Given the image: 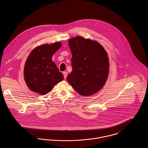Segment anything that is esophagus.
<instances>
[{
    "mask_svg": "<svg viewBox=\"0 0 148 148\" xmlns=\"http://www.w3.org/2000/svg\"><path fill=\"white\" fill-rule=\"evenodd\" d=\"M64 77V79H65L66 78V76L68 75V73L66 72H63Z\"/></svg>",
    "mask_w": 148,
    "mask_h": 148,
    "instance_id": "obj_1",
    "label": "esophagus"
}]
</instances>
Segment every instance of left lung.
Returning <instances> with one entry per match:
<instances>
[{
	"label": "left lung",
	"mask_w": 148,
	"mask_h": 148,
	"mask_svg": "<svg viewBox=\"0 0 148 148\" xmlns=\"http://www.w3.org/2000/svg\"><path fill=\"white\" fill-rule=\"evenodd\" d=\"M68 44L72 71L67 76V81L82 96L97 92L106 84L109 73L106 50L99 42L81 36L71 39Z\"/></svg>",
	"instance_id": "8db88e82"
}]
</instances>
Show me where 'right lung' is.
Returning a JSON list of instances; mask_svg holds the SVG:
<instances>
[{
  "mask_svg": "<svg viewBox=\"0 0 148 148\" xmlns=\"http://www.w3.org/2000/svg\"><path fill=\"white\" fill-rule=\"evenodd\" d=\"M62 46L60 42L43 44L34 49L24 66V80L32 91L45 95L64 79L56 65L52 60L53 55Z\"/></svg>",
  "mask_w": 148,
  "mask_h": 148,
  "instance_id": "add662e5",
  "label": "right lung"
}]
</instances>
